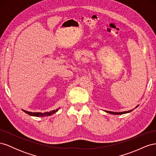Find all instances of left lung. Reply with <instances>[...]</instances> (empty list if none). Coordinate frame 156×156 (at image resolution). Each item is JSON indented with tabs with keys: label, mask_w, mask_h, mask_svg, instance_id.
Segmentation results:
<instances>
[{
	"label": "left lung",
	"mask_w": 156,
	"mask_h": 156,
	"mask_svg": "<svg viewBox=\"0 0 156 156\" xmlns=\"http://www.w3.org/2000/svg\"><path fill=\"white\" fill-rule=\"evenodd\" d=\"M139 106V105L137 106H136L135 108H136ZM133 109L132 110H129V111H124V112H112V111H105L107 113H109V114H112V115H123V114H126V113H128V112H131L132 111H133Z\"/></svg>",
	"instance_id": "1"
}]
</instances>
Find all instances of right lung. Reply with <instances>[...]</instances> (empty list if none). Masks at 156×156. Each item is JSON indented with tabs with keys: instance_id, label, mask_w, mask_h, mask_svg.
Listing matches in <instances>:
<instances>
[{
	"instance_id": "obj_1",
	"label": "right lung",
	"mask_w": 156,
	"mask_h": 156,
	"mask_svg": "<svg viewBox=\"0 0 156 156\" xmlns=\"http://www.w3.org/2000/svg\"><path fill=\"white\" fill-rule=\"evenodd\" d=\"M60 108H57L56 110H53L49 112H29V111H27L25 110H23L27 114H28L30 116H37V117H42V116H51L52 115L55 114L56 112H57L58 111Z\"/></svg>"
}]
</instances>
